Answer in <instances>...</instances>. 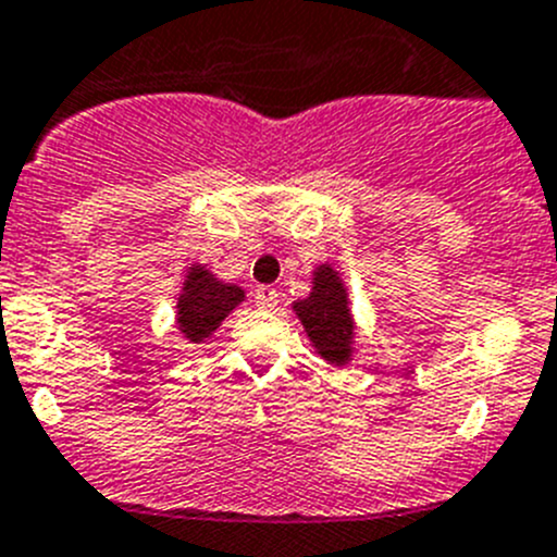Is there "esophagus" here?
<instances>
[{"label":"esophagus","mask_w":557,"mask_h":557,"mask_svg":"<svg viewBox=\"0 0 557 557\" xmlns=\"http://www.w3.org/2000/svg\"><path fill=\"white\" fill-rule=\"evenodd\" d=\"M252 302H255V308L272 310L274 305L280 302L277 288H272V285H258V288H255V294H252Z\"/></svg>","instance_id":"obj_1"}]
</instances>
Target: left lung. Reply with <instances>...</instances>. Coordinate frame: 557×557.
<instances>
[{
	"mask_svg": "<svg viewBox=\"0 0 557 557\" xmlns=\"http://www.w3.org/2000/svg\"><path fill=\"white\" fill-rule=\"evenodd\" d=\"M294 310L326 362L343 366L349 360L355 324H351L346 288H343L337 272H332L330 267H321L313 277V294L302 302H296Z\"/></svg>",
	"mask_w": 557,
	"mask_h": 557,
	"instance_id": "obj_1",
	"label": "left lung"
}]
</instances>
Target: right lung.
I'll use <instances>...</instances> for the list:
<instances>
[{
    "instance_id": "right-lung-1",
    "label": "right lung",
    "mask_w": 557,
    "mask_h": 557,
    "mask_svg": "<svg viewBox=\"0 0 557 557\" xmlns=\"http://www.w3.org/2000/svg\"><path fill=\"white\" fill-rule=\"evenodd\" d=\"M244 299V290L238 285L220 283L214 274L206 269L191 267L189 277L184 283V294L178 296V326L191 343H200L216 326L222 324L227 313Z\"/></svg>"
}]
</instances>
